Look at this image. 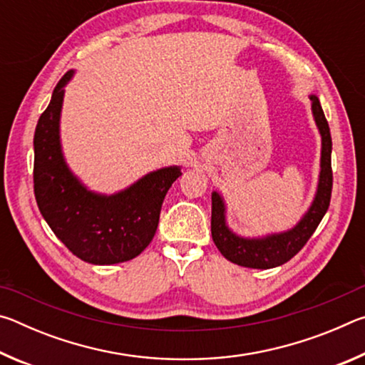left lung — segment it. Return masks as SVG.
Listing matches in <instances>:
<instances>
[{
    "label": "left lung",
    "instance_id": "left-lung-1",
    "mask_svg": "<svg viewBox=\"0 0 365 365\" xmlns=\"http://www.w3.org/2000/svg\"><path fill=\"white\" fill-rule=\"evenodd\" d=\"M311 101L314 119H316L319 132L322 135V158H320V178L316 200H314L311 209H309L299 224L289 232L270 235L267 238L248 240L240 238L228 230V227L225 225L224 201L214 191L211 217L212 240L228 261L251 269H272L285 264L293 256L298 255L302 246L307 243V240L312 237V233L316 232L320 220L324 219L327 209L330 206L333 187L331 137L329 122L325 119L319 98L312 95Z\"/></svg>",
    "mask_w": 365,
    "mask_h": 365
}]
</instances>
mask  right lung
I'll list each match as a JSON object with an SVG mask.
<instances>
[{"label": "right lung", "mask_w": 365, "mask_h": 365, "mask_svg": "<svg viewBox=\"0 0 365 365\" xmlns=\"http://www.w3.org/2000/svg\"><path fill=\"white\" fill-rule=\"evenodd\" d=\"M59 80L34 137V191L36 205L54 235L85 262L108 265L137 257L156 233L163 201L182 172L165 168L145 175L113 196L86 190L71 174L59 143L64 85Z\"/></svg>", "instance_id": "right-lung-1"}]
</instances>
